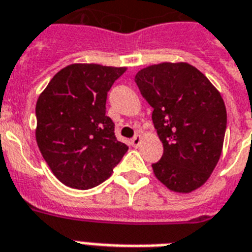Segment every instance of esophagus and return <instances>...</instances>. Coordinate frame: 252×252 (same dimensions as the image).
<instances>
[{
  "mask_svg": "<svg viewBox=\"0 0 252 252\" xmlns=\"http://www.w3.org/2000/svg\"><path fill=\"white\" fill-rule=\"evenodd\" d=\"M131 145H133L134 147H138L141 145V135H139V134H135V135L131 138Z\"/></svg>",
  "mask_w": 252,
  "mask_h": 252,
  "instance_id": "esophagus-1",
  "label": "esophagus"
}]
</instances>
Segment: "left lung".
<instances>
[{"instance_id":"obj_1","label":"left lung","mask_w":252,"mask_h":252,"mask_svg":"<svg viewBox=\"0 0 252 252\" xmlns=\"http://www.w3.org/2000/svg\"><path fill=\"white\" fill-rule=\"evenodd\" d=\"M134 81L153 107V124L163 143L162 158L151 164L155 177L177 192L195 190L222 153L227 113L220 94L189 63L149 66Z\"/></svg>"}]
</instances>
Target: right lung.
<instances>
[{
    "label": "right lung",
    "instance_id": "add662e5",
    "mask_svg": "<svg viewBox=\"0 0 252 252\" xmlns=\"http://www.w3.org/2000/svg\"><path fill=\"white\" fill-rule=\"evenodd\" d=\"M125 67L75 63L60 70L35 106V138L63 185L88 190L110 177L128 147L106 115L107 93Z\"/></svg>",
    "mask_w": 252,
    "mask_h": 252
}]
</instances>
